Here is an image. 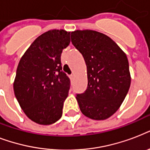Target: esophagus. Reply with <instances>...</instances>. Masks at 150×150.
Wrapping results in <instances>:
<instances>
[{"mask_svg": "<svg viewBox=\"0 0 150 150\" xmlns=\"http://www.w3.org/2000/svg\"><path fill=\"white\" fill-rule=\"evenodd\" d=\"M74 77H75V76H74V75H70L71 79H74Z\"/></svg>", "mask_w": 150, "mask_h": 150, "instance_id": "34e87169", "label": "esophagus"}]
</instances>
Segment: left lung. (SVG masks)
<instances>
[{"mask_svg": "<svg viewBox=\"0 0 150 150\" xmlns=\"http://www.w3.org/2000/svg\"><path fill=\"white\" fill-rule=\"evenodd\" d=\"M71 39L87 68V89L76 96L80 110L93 120L107 119L121 107L130 88L125 53L109 36L94 30H75Z\"/></svg>", "mask_w": 150, "mask_h": 150, "instance_id": "8db88e82", "label": "left lung"}]
</instances>
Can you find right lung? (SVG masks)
Wrapping results in <instances>:
<instances>
[{
    "label": "right lung",
    "mask_w": 150,
    "mask_h": 150,
    "mask_svg": "<svg viewBox=\"0 0 150 150\" xmlns=\"http://www.w3.org/2000/svg\"><path fill=\"white\" fill-rule=\"evenodd\" d=\"M70 43V32L52 29L33 41L20 59L14 92L28 117L39 125L55 123L70 89V79L62 71L61 55Z\"/></svg>",
    "instance_id": "obj_1"
}]
</instances>
